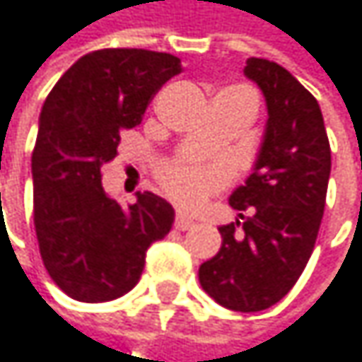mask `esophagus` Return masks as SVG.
Segmentation results:
<instances>
[{"mask_svg": "<svg viewBox=\"0 0 362 362\" xmlns=\"http://www.w3.org/2000/svg\"><path fill=\"white\" fill-rule=\"evenodd\" d=\"M173 225H175V229H177V231H189V229H193V227H195V221H191V218H189V216H185V214H177Z\"/></svg>", "mask_w": 362, "mask_h": 362, "instance_id": "1", "label": "esophagus"}]
</instances>
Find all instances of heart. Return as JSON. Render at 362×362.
Listing matches in <instances>:
<instances>
[{
  "mask_svg": "<svg viewBox=\"0 0 362 362\" xmlns=\"http://www.w3.org/2000/svg\"><path fill=\"white\" fill-rule=\"evenodd\" d=\"M229 177L227 165L171 163L160 171L165 193L182 208H199Z\"/></svg>",
  "mask_w": 362,
  "mask_h": 362,
  "instance_id": "obj_1",
  "label": "heart"
}]
</instances>
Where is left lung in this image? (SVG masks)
I'll list each match as a JSON object with an SVG mask.
<instances>
[{
	"instance_id": "obj_1",
	"label": "left lung",
	"mask_w": 362,
	"mask_h": 362,
	"mask_svg": "<svg viewBox=\"0 0 362 362\" xmlns=\"http://www.w3.org/2000/svg\"><path fill=\"white\" fill-rule=\"evenodd\" d=\"M244 76L265 97L267 124L252 173L229 197L242 223L218 229L223 246L199 267V282L227 310L261 312L295 286L312 257L331 148L318 101L288 69L250 57Z\"/></svg>"
}]
</instances>
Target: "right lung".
<instances>
[{
	"label": "right lung",
	"mask_w": 362,
	"mask_h": 362,
	"mask_svg": "<svg viewBox=\"0 0 362 362\" xmlns=\"http://www.w3.org/2000/svg\"><path fill=\"white\" fill-rule=\"evenodd\" d=\"M180 71V59L167 52L103 48L80 57L42 105L31 156L35 235L48 276L76 301L129 293L146 250L173 225L171 204L154 193H135L137 202L122 208L103 191L101 167Z\"/></svg>",
	"instance_id": "obj_1"
}]
</instances>
